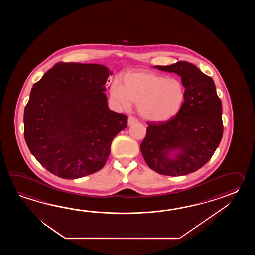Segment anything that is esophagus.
<instances>
[{
	"mask_svg": "<svg viewBox=\"0 0 255 255\" xmlns=\"http://www.w3.org/2000/svg\"><path fill=\"white\" fill-rule=\"evenodd\" d=\"M137 122V120L134 118V117H132V116H130L128 117V126L132 125V124H135Z\"/></svg>",
	"mask_w": 255,
	"mask_h": 255,
	"instance_id": "esophagus-1",
	"label": "esophagus"
}]
</instances>
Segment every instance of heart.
Wrapping results in <instances>:
<instances>
[{
    "instance_id": "heart-1",
    "label": "heart",
    "mask_w": 255,
    "mask_h": 255,
    "mask_svg": "<svg viewBox=\"0 0 255 255\" xmlns=\"http://www.w3.org/2000/svg\"><path fill=\"white\" fill-rule=\"evenodd\" d=\"M121 81L112 83L111 97L124 109L136 103L138 113L145 120L168 121L179 114L184 105L186 88L179 79L142 70L126 73Z\"/></svg>"
}]
</instances>
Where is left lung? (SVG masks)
Here are the masks:
<instances>
[{"instance_id":"obj_1","label":"left lung","mask_w":255,"mask_h":255,"mask_svg":"<svg viewBox=\"0 0 255 255\" xmlns=\"http://www.w3.org/2000/svg\"><path fill=\"white\" fill-rule=\"evenodd\" d=\"M154 67L179 75L186 88V99L173 119L147 122L141 153L147 166L157 173H192L211 159L222 140V101L212 77L189 62Z\"/></svg>"}]
</instances>
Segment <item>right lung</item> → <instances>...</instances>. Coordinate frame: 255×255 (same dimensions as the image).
Segmentation results:
<instances>
[{
  "label": "right lung",
  "mask_w": 255,
  "mask_h": 255,
  "mask_svg": "<svg viewBox=\"0 0 255 255\" xmlns=\"http://www.w3.org/2000/svg\"><path fill=\"white\" fill-rule=\"evenodd\" d=\"M112 72L98 64L58 63L35 83L24 109V138L51 173L79 179L103 168L128 117L110 110Z\"/></svg>",
  "instance_id": "1"
}]
</instances>
